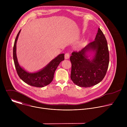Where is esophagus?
<instances>
[{"label":"esophagus","instance_id":"1","mask_svg":"<svg viewBox=\"0 0 127 127\" xmlns=\"http://www.w3.org/2000/svg\"><path fill=\"white\" fill-rule=\"evenodd\" d=\"M69 57H70V55L69 53H66L65 54V59H68L69 58Z\"/></svg>","mask_w":127,"mask_h":127}]
</instances>
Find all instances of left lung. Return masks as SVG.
I'll use <instances>...</instances> for the list:
<instances>
[{
    "label": "left lung",
    "instance_id": "1",
    "mask_svg": "<svg viewBox=\"0 0 127 127\" xmlns=\"http://www.w3.org/2000/svg\"><path fill=\"white\" fill-rule=\"evenodd\" d=\"M94 56L89 59L88 53ZM72 64L71 79L74 84L82 87L94 86L104 77L109 64V52L104 35L98 28L93 42L81 51L73 52L70 58Z\"/></svg>",
    "mask_w": 127,
    "mask_h": 127
}]
</instances>
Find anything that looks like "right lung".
<instances>
[{"instance_id":"right-lung-1","label":"right lung","mask_w":127,"mask_h":127,"mask_svg":"<svg viewBox=\"0 0 127 127\" xmlns=\"http://www.w3.org/2000/svg\"><path fill=\"white\" fill-rule=\"evenodd\" d=\"M21 31V30L16 35L13 49V58L17 73L23 81L30 85L37 87H44L52 81L58 66L64 60V54H59L41 70L30 73L20 65L16 56V42Z\"/></svg>"}]
</instances>
